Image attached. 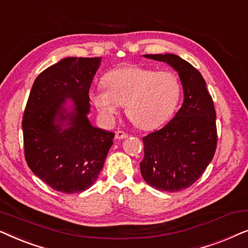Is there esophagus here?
I'll return each instance as SVG.
<instances>
[{"label": "esophagus", "mask_w": 248, "mask_h": 248, "mask_svg": "<svg viewBox=\"0 0 248 248\" xmlns=\"http://www.w3.org/2000/svg\"><path fill=\"white\" fill-rule=\"evenodd\" d=\"M128 137L127 133H125L123 131H116L115 132V138L117 139V140H123V139H126Z\"/></svg>", "instance_id": "obj_1"}]
</instances>
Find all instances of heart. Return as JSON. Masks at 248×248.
<instances>
[{"label":"heart","mask_w":248,"mask_h":248,"mask_svg":"<svg viewBox=\"0 0 248 248\" xmlns=\"http://www.w3.org/2000/svg\"><path fill=\"white\" fill-rule=\"evenodd\" d=\"M106 89L90 90V100L101 118L111 123L122 105L128 117L144 131L165 123L177 106L181 84L174 73L138 65L122 66L104 77Z\"/></svg>","instance_id":"b5f03b06"}]
</instances>
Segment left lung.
Returning a JSON list of instances; mask_svg holds the SVG:
<instances>
[{
    "mask_svg": "<svg viewBox=\"0 0 248 248\" xmlns=\"http://www.w3.org/2000/svg\"><path fill=\"white\" fill-rule=\"evenodd\" d=\"M178 73L184 93L182 107L169 123L144 137L141 175L159 191L177 192L198 181L217 147L216 110L202 74L176 54H145Z\"/></svg>",
    "mask_w": 248,
    "mask_h": 248,
    "instance_id": "obj_1",
    "label": "left lung"
}]
</instances>
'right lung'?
<instances>
[{
  "label": "right lung",
  "mask_w": 248,
  "mask_h": 248,
  "mask_svg": "<svg viewBox=\"0 0 248 248\" xmlns=\"http://www.w3.org/2000/svg\"><path fill=\"white\" fill-rule=\"evenodd\" d=\"M101 57H64L36 78L22 121L25 155L37 177L73 194L97 181L114 133L91 124L89 89Z\"/></svg>",
  "instance_id": "1"
}]
</instances>
